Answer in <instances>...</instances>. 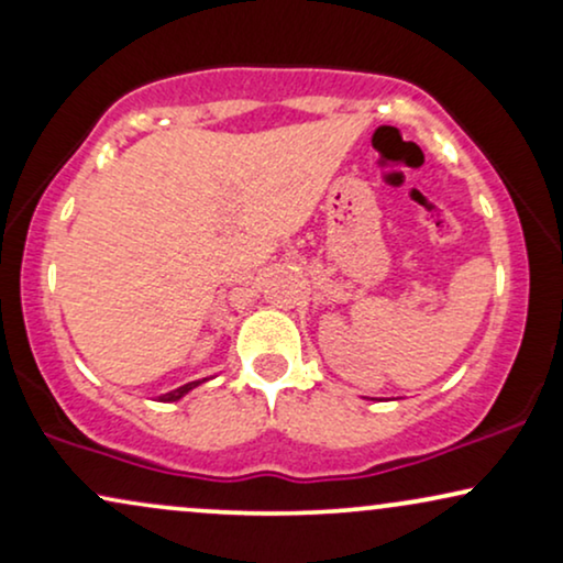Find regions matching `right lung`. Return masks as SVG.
I'll use <instances>...</instances> for the list:
<instances>
[{"instance_id": "obj_1", "label": "right lung", "mask_w": 563, "mask_h": 563, "mask_svg": "<svg viewBox=\"0 0 563 563\" xmlns=\"http://www.w3.org/2000/svg\"><path fill=\"white\" fill-rule=\"evenodd\" d=\"M203 380H206V378H203ZM203 380H190V384L179 386V389H174V391H166V394H161V397H158V402H177V399H183L187 391H192V389H196V386L203 384Z\"/></svg>"}]
</instances>
